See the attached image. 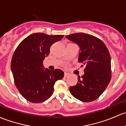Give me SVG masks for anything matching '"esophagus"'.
<instances>
[{
    "mask_svg": "<svg viewBox=\"0 0 126 126\" xmlns=\"http://www.w3.org/2000/svg\"><path fill=\"white\" fill-rule=\"evenodd\" d=\"M69 76V74L67 73V72H65L64 73V77H68Z\"/></svg>",
    "mask_w": 126,
    "mask_h": 126,
    "instance_id": "34e87169",
    "label": "esophagus"
}]
</instances>
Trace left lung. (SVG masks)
Listing matches in <instances>:
<instances>
[{
	"instance_id": "1",
	"label": "left lung",
	"mask_w": 126,
	"mask_h": 126,
	"mask_svg": "<svg viewBox=\"0 0 126 126\" xmlns=\"http://www.w3.org/2000/svg\"><path fill=\"white\" fill-rule=\"evenodd\" d=\"M66 37L79 46V61L85 66L84 75L78 77L77 84L70 87V92L81 101H94L103 94L111 79L108 49L101 40L88 34L75 33Z\"/></svg>"
}]
</instances>
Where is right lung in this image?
I'll use <instances>...</instances> for the list:
<instances>
[{"mask_svg":"<svg viewBox=\"0 0 126 126\" xmlns=\"http://www.w3.org/2000/svg\"><path fill=\"white\" fill-rule=\"evenodd\" d=\"M63 37L34 33L22 40L16 49L11 69L17 88L28 101L38 103L47 100L52 95L55 81L64 77L62 70L50 71L43 65L51 46Z\"/></svg>","mask_w":126,"mask_h":126,"instance_id":"obj_1","label":"right lung"}]
</instances>
